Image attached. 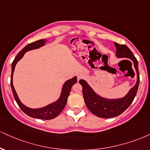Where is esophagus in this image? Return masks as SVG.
Masks as SVG:
<instances>
[{"instance_id":"esophagus-1","label":"esophagus","mask_w":150,"mask_h":150,"mask_svg":"<svg viewBox=\"0 0 150 150\" xmlns=\"http://www.w3.org/2000/svg\"><path fill=\"white\" fill-rule=\"evenodd\" d=\"M84 77V74L83 73H80L77 75V80H80V79H82V77Z\"/></svg>"}]
</instances>
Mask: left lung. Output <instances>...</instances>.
Returning a JSON list of instances; mask_svg holds the SVG:
<instances>
[{
	"mask_svg": "<svg viewBox=\"0 0 150 150\" xmlns=\"http://www.w3.org/2000/svg\"><path fill=\"white\" fill-rule=\"evenodd\" d=\"M117 48L116 55L118 57L128 58L133 61L137 72V82L128 94L123 98L117 100H108L101 98L95 93L85 81L80 80V84L82 86V93L86 107L93 115L101 118H111L122 114L132 103L136 96L140 82V75L138 71V63L132 52L125 45L115 42Z\"/></svg>",
	"mask_w": 150,
	"mask_h": 150,
	"instance_id": "8db88e82",
	"label": "left lung"
}]
</instances>
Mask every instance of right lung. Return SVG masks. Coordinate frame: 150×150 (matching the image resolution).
<instances>
[{"label":"right lung","instance_id":"add662e5","mask_svg":"<svg viewBox=\"0 0 150 150\" xmlns=\"http://www.w3.org/2000/svg\"><path fill=\"white\" fill-rule=\"evenodd\" d=\"M46 42V39L44 40H37L35 42H31L30 44L27 45L23 47L20 52L18 53V54L16 56L15 59H14L13 62L12 64V74H11V80H10V84H11V88L12 93H13L14 98L15 99L16 102L19 105V107L21 108V110L23 112L26 113L28 116L33 117V118L40 119V120H52V119L55 118L62 112L64 108L66 106V103H67V99L68 96L70 94V90H71L72 86L73 84H75L77 82V77H73V79L68 80L67 82H65L64 86H63L62 92H61V96L57 101H56L54 103H52L46 107L40 108V109H30V108H27L26 106L23 105L19 100L18 98L17 93H16L15 90L12 84V75H13L14 67H15L16 64L17 63L18 61H19L22 58L25 52L29 50H34V49L39 48L40 47H42L44 45L45 43Z\"/></svg>","mask_w":150,"mask_h":150}]
</instances>
